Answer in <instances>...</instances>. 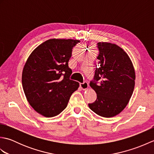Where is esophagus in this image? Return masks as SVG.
<instances>
[{"mask_svg": "<svg viewBox=\"0 0 154 154\" xmlns=\"http://www.w3.org/2000/svg\"><path fill=\"white\" fill-rule=\"evenodd\" d=\"M80 87L83 90H87L89 88V84L87 82H84L83 83H80Z\"/></svg>", "mask_w": 154, "mask_h": 154, "instance_id": "obj_1", "label": "esophagus"}]
</instances>
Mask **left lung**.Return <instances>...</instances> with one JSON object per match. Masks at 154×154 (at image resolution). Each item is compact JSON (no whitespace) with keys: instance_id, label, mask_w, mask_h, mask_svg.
<instances>
[{"instance_id":"obj_1","label":"left lung","mask_w":154,"mask_h":154,"mask_svg":"<svg viewBox=\"0 0 154 154\" xmlns=\"http://www.w3.org/2000/svg\"><path fill=\"white\" fill-rule=\"evenodd\" d=\"M97 45L99 67L94 81L89 84L97 93V100L89 106L98 115L110 118L120 114L128 104L134 89L135 70L128 55L119 45L103 42Z\"/></svg>"}]
</instances>
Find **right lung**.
Here are the masks:
<instances>
[{
  "mask_svg": "<svg viewBox=\"0 0 154 154\" xmlns=\"http://www.w3.org/2000/svg\"><path fill=\"white\" fill-rule=\"evenodd\" d=\"M80 40L50 39L29 55L23 68L22 83L28 102L41 115H58L67 107L79 83L69 79L72 49Z\"/></svg>",
  "mask_w": 154,
  "mask_h": 154,
  "instance_id": "1",
  "label": "right lung"
}]
</instances>
